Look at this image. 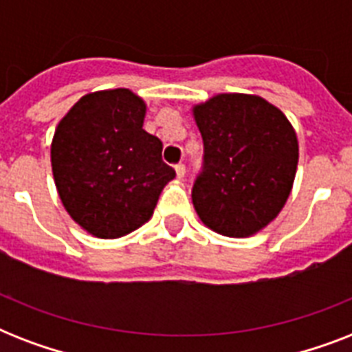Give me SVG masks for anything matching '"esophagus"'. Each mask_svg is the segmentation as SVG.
Instances as JSON below:
<instances>
[{"mask_svg": "<svg viewBox=\"0 0 352 352\" xmlns=\"http://www.w3.org/2000/svg\"><path fill=\"white\" fill-rule=\"evenodd\" d=\"M175 173L179 179H182L184 177V173H186V166L182 164V162H179V164H175Z\"/></svg>", "mask_w": 352, "mask_h": 352, "instance_id": "1", "label": "esophagus"}]
</instances>
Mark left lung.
<instances>
[{"mask_svg": "<svg viewBox=\"0 0 352 352\" xmlns=\"http://www.w3.org/2000/svg\"><path fill=\"white\" fill-rule=\"evenodd\" d=\"M203 171L192 188L204 225L248 237L278 217L292 190L298 138L283 113L254 95H217L193 107Z\"/></svg>", "mask_w": 352, "mask_h": 352, "instance_id": "1", "label": "left lung"}]
</instances>
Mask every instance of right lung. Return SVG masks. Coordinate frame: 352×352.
<instances>
[{
  "mask_svg": "<svg viewBox=\"0 0 352 352\" xmlns=\"http://www.w3.org/2000/svg\"><path fill=\"white\" fill-rule=\"evenodd\" d=\"M146 104L129 89L82 96L60 120L52 175L67 214L84 230L117 239L148 223L175 170L144 131Z\"/></svg>",
  "mask_w": 352,
  "mask_h": 352,
  "instance_id": "obj_1",
  "label": "right lung"
}]
</instances>
